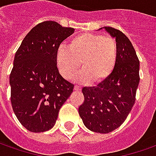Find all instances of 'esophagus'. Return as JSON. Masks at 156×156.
I'll return each instance as SVG.
<instances>
[{
    "instance_id": "obj_1",
    "label": "esophagus",
    "mask_w": 156,
    "mask_h": 156,
    "mask_svg": "<svg viewBox=\"0 0 156 156\" xmlns=\"http://www.w3.org/2000/svg\"><path fill=\"white\" fill-rule=\"evenodd\" d=\"M80 89H81V87H80V86H78V85H76L75 87H74V90H76V91H80Z\"/></svg>"
}]
</instances>
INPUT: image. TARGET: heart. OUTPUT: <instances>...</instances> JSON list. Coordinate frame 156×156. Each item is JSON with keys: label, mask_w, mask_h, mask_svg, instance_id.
<instances>
[{"label": "heart", "mask_w": 156, "mask_h": 156, "mask_svg": "<svg viewBox=\"0 0 156 156\" xmlns=\"http://www.w3.org/2000/svg\"><path fill=\"white\" fill-rule=\"evenodd\" d=\"M118 47L115 40L98 33H83L73 37L68 47L60 46L56 52V63L60 74L73 80L84 69L79 80L100 83L112 74L117 62Z\"/></svg>", "instance_id": "b5f03b06"}]
</instances>
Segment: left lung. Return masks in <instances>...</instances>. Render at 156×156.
<instances>
[{
    "label": "left lung",
    "instance_id": "1",
    "mask_svg": "<svg viewBox=\"0 0 156 156\" xmlns=\"http://www.w3.org/2000/svg\"><path fill=\"white\" fill-rule=\"evenodd\" d=\"M105 29L115 38L116 65L107 80L82 88L84 102L79 107L84 125L99 133L113 132L125 121L133 107L140 80L139 60L130 40L117 29Z\"/></svg>",
    "mask_w": 156,
    "mask_h": 156
}]
</instances>
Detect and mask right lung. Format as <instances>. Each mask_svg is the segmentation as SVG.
I'll return each mask as SVG.
<instances>
[{"instance_id":"add662e5","label":"right lung","mask_w":156,"mask_h":156,"mask_svg":"<svg viewBox=\"0 0 156 156\" xmlns=\"http://www.w3.org/2000/svg\"><path fill=\"white\" fill-rule=\"evenodd\" d=\"M55 21L35 25L16 51L10 74L11 103L19 122L32 133L53 127L74 85L58 72L56 52L74 33Z\"/></svg>"}]
</instances>
